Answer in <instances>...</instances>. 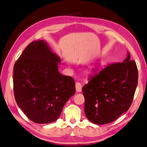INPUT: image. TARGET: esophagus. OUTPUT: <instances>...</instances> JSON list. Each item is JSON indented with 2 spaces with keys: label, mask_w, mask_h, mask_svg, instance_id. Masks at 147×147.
I'll list each match as a JSON object with an SVG mask.
<instances>
[{
  "label": "esophagus",
  "mask_w": 147,
  "mask_h": 147,
  "mask_svg": "<svg viewBox=\"0 0 147 147\" xmlns=\"http://www.w3.org/2000/svg\"><path fill=\"white\" fill-rule=\"evenodd\" d=\"M76 92H81L82 91V85L81 84L80 82H76Z\"/></svg>",
  "instance_id": "1"
}]
</instances>
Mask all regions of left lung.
Masks as SVG:
<instances>
[{
	"instance_id": "left-lung-1",
	"label": "left lung",
	"mask_w": 147,
	"mask_h": 147,
	"mask_svg": "<svg viewBox=\"0 0 147 147\" xmlns=\"http://www.w3.org/2000/svg\"><path fill=\"white\" fill-rule=\"evenodd\" d=\"M130 55L122 63L99 66L88 84L82 87L84 112L91 122L103 125L111 123L128 111L138 83L136 63Z\"/></svg>"
}]
</instances>
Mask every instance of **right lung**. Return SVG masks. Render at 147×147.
<instances>
[{
	"label": "right lung",
	"instance_id": "1",
	"mask_svg": "<svg viewBox=\"0 0 147 147\" xmlns=\"http://www.w3.org/2000/svg\"><path fill=\"white\" fill-rule=\"evenodd\" d=\"M61 59L46 41H32L13 66L17 104L32 121L49 123L57 120L76 91L73 78L58 71Z\"/></svg>",
	"mask_w": 147,
	"mask_h": 147
}]
</instances>
